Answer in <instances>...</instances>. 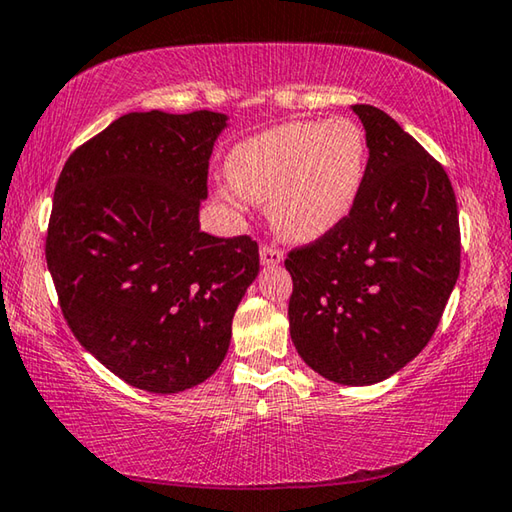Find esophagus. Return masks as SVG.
Here are the masks:
<instances>
[{
  "label": "esophagus",
  "instance_id": "esophagus-1",
  "mask_svg": "<svg viewBox=\"0 0 512 512\" xmlns=\"http://www.w3.org/2000/svg\"><path fill=\"white\" fill-rule=\"evenodd\" d=\"M283 261V251L274 245H261V263L263 265H279Z\"/></svg>",
  "mask_w": 512,
  "mask_h": 512
}]
</instances>
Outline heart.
<instances>
[{"label": "heart", "mask_w": 512, "mask_h": 512, "mask_svg": "<svg viewBox=\"0 0 512 512\" xmlns=\"http://www.w3.org/2000/svg\"><path fill=\"white\" fill-rule=\"evenodd\" d=\"M367 147L356 122H286L238 142L226 174L240 197L270 204L283 238L317 240L354 208L365 179Z\"/></svg>", "instance_id": "1"}]
</instances>
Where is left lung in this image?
I'll return each mask as SVG.
<instances>
[{
	"instance_id": "obj_1",
	"label": "left lung",
	"mask_w": 512,
	"mask_h": 512,
	"mask_svg": "<svg viewBox=\"0 0 512 512\" xmlns=\"http://www.w3.org/2000/svg\"><path fill=\"white\" fill-rule=\"evenodd\" d=\"M365 127V179L349 215L292 249L290 338L324 379L372 385L429 345L460 272L456 195L445 167L388 113Z\"/></svg>"
}]
</instances>
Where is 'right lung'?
Masks as SVG:
<instances>
[{
    "mask_svg": "<svg viewBox=\"0 0 512 512\" xmlns=\"http://www.w3.org/2000/svg\"><path fill=\"white\" fill-rule=\"evenodd\" d=\"M224 113H127L67 158L45 256L83 349L133 388L172 395L211 376L258 274L249 236L199 229Z\"/></svg>",
    "mask_w": 512,
    "mask_h": 512,
    "instance_id": "obj_1",
    "label": "right lung"
}]
</instances>
